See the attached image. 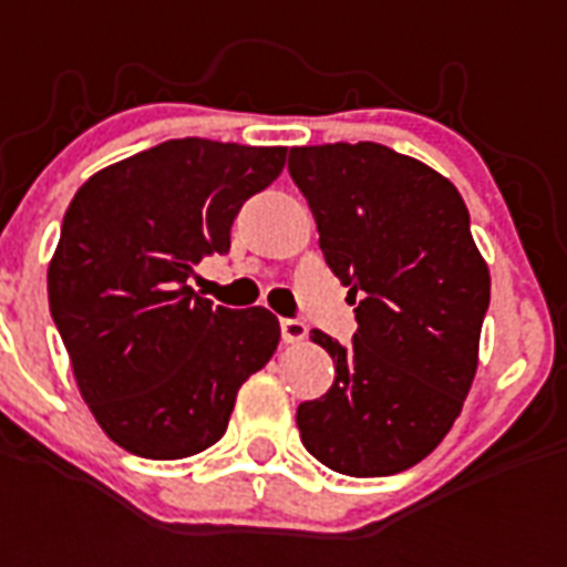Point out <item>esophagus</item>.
Returning <instances> with one entry per match:
<instances>
[{
	"label": "esophagus",
	"mask_w": 567,
	"mask_h": 567,
	"mask_svg": "<svg viewBox=\"0 0 567 567\" xmlns=\"http://www.w3.org/2000/svg\"><path fill=\"white\" fill-rule=\"evenodd\" d=\"M279 329H282L285 344H297V341H302V338H306V332H309V329H306V323L297 318H282L279 320Z\"/></svg>",
	"instance_id": "1"
}]
</instances>
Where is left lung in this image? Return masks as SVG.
<instances>
[{"label":"left lung","instance_id":"left-lung-1","mask_svg":"<svg viewBox=\"0 0 567 567\" xmlns=\"http://www.w3.org/2000/svg\"><path fill=\"white\" fill-rule=\"evenodd\" d=\"M288 173L359 323L350 344L311 329L336 382L300 403V439L338 474H400L439 447L474 382L492 279L471 214L441 173L371 141L297 146Z\"/></svg>","mask_w":567,"mask_h":567}]
</instances>
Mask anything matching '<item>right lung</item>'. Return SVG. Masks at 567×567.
Segmentation results:
<instances>
[{
	"instance_id": "1",
	"label": "right lung",
	"mask_w": 567,
	"mask_h": 567,
	"mask_svg": "<svg viewBox=\"0 0 567 567\" xmlns=\"http://www.w3.org/2000/svg\"><path fill=\"white\" fill-rule=\"evenodd\" d=\"M282 167L285 146L164 141L91 176L66 208L49 311L84 403L128 453L212 447L238 388L270 362L279 320L214 306L188 279L229 252L240 205Z\"/></svg>"
}]
</instances>
